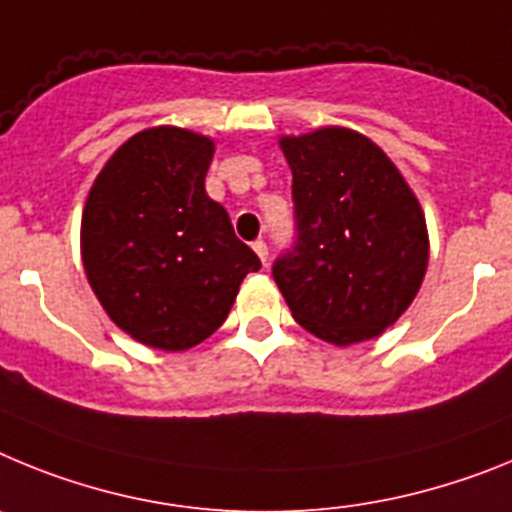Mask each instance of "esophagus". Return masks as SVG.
<instances>
[{"label":"esophagus","instance_id":"34e87169","mask_svg":"<svg viewBox=\"0 0 512 512\" xmlns=\"http://www.w3.org/2000/svg\"><path fill=\"white\" fill-rule=\"evenodd\" d=\"M252 250L257 252V257L262 260V265H268V244L262 242V239H257V242H252Z\"/></svg>","mask_w":512,"mask_h":512}]
</instances>
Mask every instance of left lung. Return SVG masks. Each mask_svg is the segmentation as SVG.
<instances>
[{
  "label": "left lung",
  "instance_id": "left-lung-1",
  "mask_svg": "<svg viewBox=\"0 0 512 512\" xmlns=\"http://www.w3.org/2000/svg\"><path fill=\"white\" fill-rule=\"evenodd\" d=\"M296 242L273 265L293 319L332 345L379 337L412 304L428 268L415 193L363 133L330 126L283 136Z\"/></svg>",
  "mask_w": 512,
  "mask_h": 512
}]
</instances>
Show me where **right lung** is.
I'll list each match as a JSON object with an SVG mask.
<instances>
[{
    "mask_svg": "<svg viewBox=\"0 0 512 512\" xmlns=\"http://www.w3.org/2000/svg\"><path fill=\"white\" fill-rule=\"evenodd\" d=\"M213 141L175 126L136 133L92 185L82 213L87 281L123 332L188 350L229 317L260 257L206 193Z\"/></svg>",
    "mask_w": 512,
    "mask_h": 512,
    "instance_id": "1",
    "label": "right lung"
}]
</instances>
